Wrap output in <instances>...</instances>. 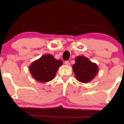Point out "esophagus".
Here are the masks:
<instances>
[{"mask_svg":"<svg viewBox=\"0 0 124 124\" xmlns=\"http://www.w3.org/2000/svg\"><path fill=\"white\" fill-rule=\"evenodd\" d=\"M64 63H65V65H66V66H69V65H70V63H69V62L68 61H65V62H64Z\"/></svg>","mask_w":124,"mask_h":124,"instance_id":"esophagus-1","label":"esophagus"}]
</instances>
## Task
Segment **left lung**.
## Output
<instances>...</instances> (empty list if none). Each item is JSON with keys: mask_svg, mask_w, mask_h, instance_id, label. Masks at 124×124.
<instances>
[{"mask_svg": "<svg viewBox=\"0 0 124 124\" xmlns=\"http://www.w3.org/2000/svg\"><path fill=\"white\" fill-rule=\"evenodd\" d=\"M76 79L82 83L92 81L99 73V67L84 56H78L72 66Z\"/></svg>", "mask_w": 124, "mask_h": 124, "instance_id": "left-lung-1", "label": "left lung"}]
</instances>
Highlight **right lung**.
Wrapping results in <instances>:
<instances>
[{
  "label": "right lung",
  "instance_id": "add662e5",
  "mask_svg": "<svg viewBox=\"0 0 124 124\" xmlns=\"http://www.w3.org/2000/svg\"><path fill=\"white\" fill-rule=\"evenodd\" d=\"M62 64V60H58L53 55L46 54L34 61L30 65L29 70L35 80L46 83L54 79Z\"/></svg>",
  "mask_w": 124,
  "mask_h": 124
}]
</instances>
